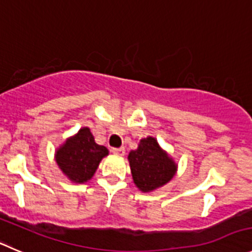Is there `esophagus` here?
<instances>
[{
    "mask_svg": "<svg viewBox=\"0 0 252 252\" xmlns=\"http://www.w3.org/2000/svg\"><path fill=\"white\" fill-rule=\"evenodd\" d=\"M111 152L114 155H119V156H124L125 155V148L120 147V148H111Z\"/></svg>",
    "mask_w": 252,
    "mask_h": 252,
    "instance_id": "1",
    "label": "esophagus"
}]
</instances>
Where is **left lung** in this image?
I'll return each instance as SVG.
<instances>
[{
	"label": "left lung",
	"instance_id": "8db88e82",
	"mask_svg": "<svg viewBox=\"0 0 252 252\" xmlns=\"http://www.w3.org/2000/svg\"><path fill=\"white\" fill-rule=\"evenodd\" d=\"M133 182L142 191H151L168 183L177 166L153 137L143 138L136 151L128 155Z\"/></svg>",
	"mask_w": 252,
	"mask_h": 252
}]
</instances>
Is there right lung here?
Listing matches in <instances>:
<instances>
[{
    "mask_svg": "<svg viewBox=\"0 0 252 252\" xmlns=\"http://www.w3.org/2000/svg\"><path fill=\"white\" fill-rule=\"evenodd\" d=\"M107 153V148L95 143L90 130L84 127L57 151L56 159L70 181L84 183L94 176L100 160Z\"/></svg>",
    "mask_w": 252,
    "mask_h": 252,
    "instance_id": "obj_1",
    "label": "right lung"
}]
</instances>
